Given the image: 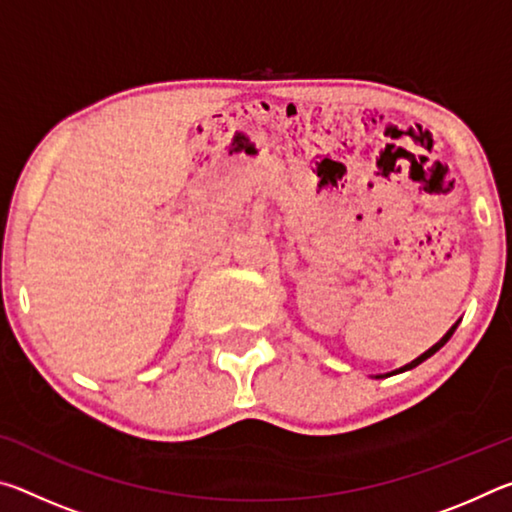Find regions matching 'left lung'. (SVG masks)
<instances>
[{
    "mask_svg": "<svg viewBox=\"0 0 512 512\" xmlns=\"http://www.w3.org/2000/svg\"><path fill=\"white\" fill-rule=\"evenodd\" d=\"M458 323H461V320H456V323L452 325V327H449L447 329V334L443 336V339H440L436 345H431V348L427 350V352H424V354H420V357L418 359H413L411 363H406V366H402V368H397V370H393V372H386V375H377L375 379H384V377H393V375H400V372H406V370H413L415 366H420V363L422 361H427L429 357H433V354H436L440 348H443V345L449 341V339H452V334L456 332V327H458Z\"/></svg>",
    "mask_w": 512,
    "mask_h": 512,
    "instance_id": "1",
    "label": "left lung"
}]
</instances>
